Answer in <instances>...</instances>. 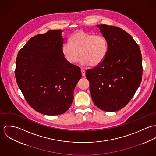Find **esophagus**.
<instances>
[{
	"instance_id": "1",
	"label": "esophagus",
	"mask_w": 156,
	"mask_h": 156,
	"mask_svg": "<svg viewBox=\"0 0 156 156\" xmlns=\"http://www.w3.org/2000/svg\"><path fill=\"white\" fill-rule=\"evenodd\" d=\"M81 73H82V76H85V71L83 69H81Z\"/></svg>"
}]
</instances>
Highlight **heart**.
Instances as JSON below:
<instances>
[{"label":"heart","instance_id":"obj_1","mask_svg":"<svg viewBox=\"0 0 156 156\" xmlns=\"http://www.w3.org/2000/svg\"><path fill=\"white\" fill-rule=\"evenodd\" d=\"M62 53L69 64H76L81 56L82 65L97 67L106 59L108 44L102 35L78 30L71 35L70 43L62 45Z\"/></svg>","mask_w":156,"mask_h":156}]
</instances>
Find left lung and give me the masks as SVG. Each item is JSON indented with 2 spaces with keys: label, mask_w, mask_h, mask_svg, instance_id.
I'll return each mask as SVG.
<instances>
[{
  "label": "left lung",
  "mask_w": 156,
  "mask_h": 156,
  "mask_svg": "<svg viewBox=\"0 0 156 156\" xmlns=\"http://www.w3.org/2000/svg\"><path fill=\"white\" fill-rule=\"evenodd\" d=\"M97 26L108 41V53L100 65L86 71V77L94 105L104 111H118L129 103L141 83L142 55L138 44L123 29Z\"/></svg>",
  "instance_id": "1"
}]
</instances>
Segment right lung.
Returning <instances> with one entry per match:
<instances>
[{"mask_svg":"<svg viewBox=\"0 0 156 156\" xmlns=\"http://www.w3.org/2000/svg\"><path fill=\"white\" fill-rule=\"evenodd\" d=\"M62 30H50L30 38L19 51L15 76L29 106L49 116L70 108L74 88L82 77L79 67L64 58Z\"/></svg>","mask_w":156,"mask_h":156,"instance_id":"right-lung-1","label":"right lung"}]
</instances>
